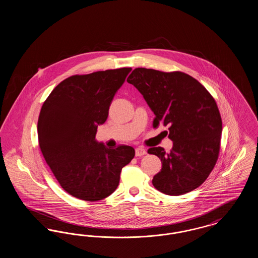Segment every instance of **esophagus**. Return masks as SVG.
<instances>
[{"label":"esophagus","mask_w":258,"mask_h":258,"mask_svg":"<svg viewBox=\"0 0 258 258\" xmlns=\"http://www.w3.org/2000/svg\"><path fill=\"white\" fill-rule=\"evenodd\" d=\"M146 154H147V152L143 147H138L135 149V156L136 157H142V156H144Z\"/></svg>","instance_id":"1"}]
</instances>
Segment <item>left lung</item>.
Returning a JSON list of instances; mask_svg holds the SVG:
<instances>
[{"instance_id":"obj_1","label":"left lung","mask_w":258,"mask_h":258,"mask_svg":"<svg viewBox=\"0 0 258 258\" xmlns=\"http://www.w3.org/2000/svg\"><path fill=\"white\" fill-rule=\"evenodd\" d=\"M126 81L141 93L155 114L153 126L169 125L170 153L161 147L148 153L161 160L152 183L167 196H182L203 184L216 165L222 122L216 100L197 79L181 72L137 68Z\"/></svg>"}]
</instances>
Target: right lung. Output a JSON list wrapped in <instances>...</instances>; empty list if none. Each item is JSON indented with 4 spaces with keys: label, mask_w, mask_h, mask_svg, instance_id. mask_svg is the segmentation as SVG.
Instances as JSON below:
<instances>
[{
    "label": "right lung",
    "mask_w": 258,
    "mask_h": 258,
    "mask_svg": "<svg viewBox=\"0 0 258 258\" xmlns=\"http://www.w3.org/2000/svg\"><path fill=\"white\" fill-rule=\"evenodd\" d=\"M132 68L73 75L54 88L37 122L40 151L61 187L86 201L109 197L135 149H107L96 140L98 125L108 117L111 102Z\"/></svg>",
    "instance_id": "obj_1"
}]
</instances>
